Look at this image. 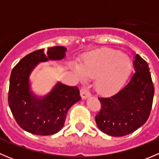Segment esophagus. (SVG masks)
<instances>
[{
  "label": "esophagus",
  "mask_w": 159,
  "mask_h": 159,
  "mask_svg": "<svg viewBox=\"0 0 159 159\" xmlns=\"http://www.w3.org/2000/svg\"><path fill=\"white\" fill-rule=\"evenodd\" d=\"M81 96L82 98V99H86L87 98H89L91 96V94L86 88H82L81 89Z\"/></svg>",
  "instance_id": "34e87169"
}]
</instances>
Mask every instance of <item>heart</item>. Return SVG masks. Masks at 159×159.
Listing matches in <instances>:
<instances>
[{"label":"heart","instance_id":"1","mask_svg":"<svg viewBox=\"0 0 159 159\" xmlns=\"http://www.w3.org/2000/svg\"><path fill=\"white\" fill-rule=\"evenodd\" d=\"M131 59L113 49H102L86 55L73 70L79 77L94 78L95 89L102 94L118 91L131 73Z\"/></svg>","mask_w":159,"mask_h":159}]
</instances>
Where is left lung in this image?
<instances>
[{
    "instance_id": "1",
    "label": "left lung",
    "mask_w": 159,
    "mask_h": 159,
    "mask_svg": "<svg viewBox=\"0 0 159 159\" xmlns=\"http://www.w3.org/2000/svg\"><path fill=\"white\" fill-rule=\"evenodd\" d=\"M134 73L129 82L110 97L98 98L102 105L95 116L98 129L108 135L121 137L134 132L148 120L154 87L148 63L136 54Z\"/></svg>"
}]
</instances>
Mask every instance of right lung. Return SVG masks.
<instances>
[{
    "label": "right lung",
    "mask_w": 159,
    "mask_h": 159,
    "mask_svg": "<svg viewBox=\"0 0 159 159\" xmlns=\"http://www.w3.org/2000/svg\"><path fill=\"white\" fill-rule=\"evenodd\" d=\"M67 48L56 46L38 50L24 57L13 68L10 77L8 104L16 121L21 129L37 135H51L62 129L67 113L81 99L79 89L57 81L45 95L32 90L30 76L42 62L61 61Z\"/></svg>",
    "instance_id": "right-lung-1"
}]
</instances>
